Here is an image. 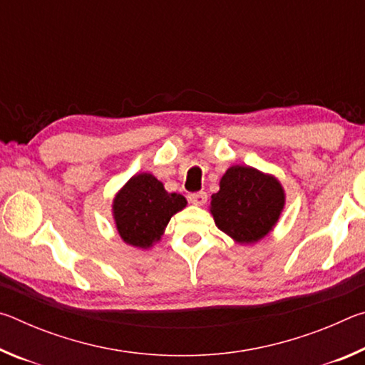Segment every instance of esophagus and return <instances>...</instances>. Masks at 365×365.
<instances>
[{
  "instance_id": "esophagus-1",
  "label": "esophagus",
  "mask_w": 365,
  "mask_h": 365,
  "mask_svg": "<svg viewBox=\"0 0 365 365\" xmlns=\"http://www.w3.org/2000/svg\"><path fill=\"white\" fill-rule=\"evenodd\" d=\"M207 200V193L206 191H197V193H191L188 195V201L191 202V205L195 206H202Z\"/></svg>"
}]
</instances>
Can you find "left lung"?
Here are the masks:
<instances>
[{
	"label": "left lung",
	"mask_w": 365,
	"mask_h": 365,
	"mask_svg": "<svg viewBox=\"0 0 365 365\" xmlns=\"http://www.w3.org/2000/svg\"><path fill=\"white\" fill-rule=\"evenodd\" d=\"M285 206V191L274 175L250 165H232L211 197L217 228L237 243L251 245L275 227Z\"/></svg>",
	"instance_id": "obj_1"
}]
</instances>
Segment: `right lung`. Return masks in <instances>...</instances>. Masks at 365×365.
I'll use <instances>...</instances> for the list:
<instances>
[{
	"mask_svg": "<svg viewBox=\"0 0 365 365\" xmlns=\"http://www.w3.org/2000/svg\"><path fill=\"white\" fill-rule=\"evenodd\" d=\"M185 206L187 200L178 193H168L156 177L138 174L115 195L113 215L123 242L146 250L159 242L172 215Z\"/></svg>",
	"mask_w": 365,
	"mask_h": 365,
	"instance_id": "1",
	"label": "right lung"
}]
</instances>
